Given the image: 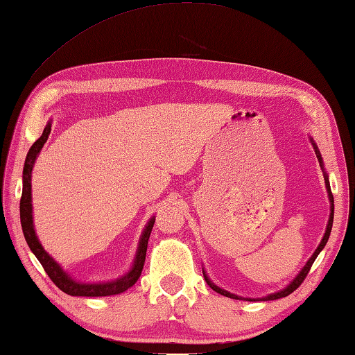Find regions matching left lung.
<instances>
[{
	"label": "left lung",
	"mask_w": 355,
	"mask_h": 355,
	"mask_svg": "<svg viewBox=\"0 0 355 355\" xmlns=\"http://www.w3.org/2000/svg\"><path fill=\"white\" fill-rule=\"evenodd\" d=\"M310 142H311V145H313V148H315V153H316V157H318V160H319V164H320V168H322V171H324V178H325V187H327V193H328V200H329V218H328V224H327V230H325V233H324V237H322V241H320V243H319V246L318 248L315 250V252H313V255L311 257L307 260V263L306 265H304V268L300 270V274L296 275L292 282L287 284L284 289H282L279 292H275V293H269L268 296H263V298H257V300H260V301H274V300H279V298H284V296H287V295H291L293 291H296L298 289V287L301 286V283L304 282V278L307 277V274H309V270H310V268H311V265L313 263H315V260H316V257L319 255V252L324 250V246L327 245V242H328V237H329V233H331V228H333V219H334V198H333V193H331V187H329V181H328V174H327V171H325V168H324V160H322V155H320V153H319V150H318V146H316V144H315V140H313L311 137H310ZM202 274H204V278H205V282H207V284L211 287L213 291L215 292H218V293H220V295H224V296H227V298H233V300H243V301H255V298H243V296H239V295H234V293H232V292H228V291H225V289H222V287H219V286H216L215 283L211 282V279L209 278V275H207V272H205L204 269H202Z\"/></svg>",
	"instance_id": "left-lung-1"
}]
</instances>
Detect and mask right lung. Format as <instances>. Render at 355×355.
Segmentation results:
<instances>
[{
    "instance_id": "right-lung-1",
    "label": "right lung",
    "mask_w": 355,
    "mask_h": 355,
    "mask_svg": "<svg viewBox=\"0 0 355 355\" xmlns=\"http://www.w3.org/2000/svg\"><path fill=\"white\" fill-rule=\"evenodd\" d=\"M49 133H51V122L46 123L42 136H40L36 142L31 145L26 157V163H24L22 196H21V204H19L24 237H26L31 252L36 255V259L40 261V265L44 266L48 277L51 278L53 283L64 293H68L71 296H110V295H118V293L125 292L137 282V278L140 277V274H142L146 248H148V239H150L155 216H153L146 222L144 232L140 234L133 265H131L127 274L118 277L116 279H112V282H104V283H83L73 278L71 274H68V272H66L59 263H57L51 255L45 251V248L42 246V243H40L39 237L36 234L35 224H33L31 172H33V168H35L37 155L40 154V151H42V148L48 140Z\"/></svg>"
}]
</instances>
